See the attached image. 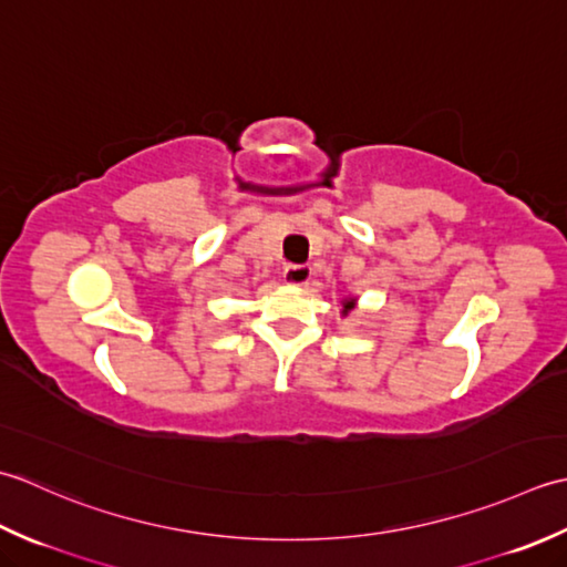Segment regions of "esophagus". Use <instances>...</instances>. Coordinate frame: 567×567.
<instances>
[{"mask_svg":"<svg viewBox=\"0 0 567 567\" xmlns=\"http://www.w3.org/2000/svg\"><path fill=\"white\" fill-rule=\"evenodd\" d=\"M284 279L293 286H303L310 281V267H306V264H288L284 269Z\"/></svg>","mask_w":567,"mask_h":567,"instance_id":"1","label":"esophagus"}]
</instances>
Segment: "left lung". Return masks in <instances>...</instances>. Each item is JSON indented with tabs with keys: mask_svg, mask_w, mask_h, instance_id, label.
I'll list each match as a JSON object with an SVG mask.
<instances>
[{
	"mask_svg": "<svg viewBox=\"0 0 567 567\" xmlns=\"http://www.w3.org/2000/svg\"><path fill=\"white\" fill-rule=\"evenodd\" d=\"M352 306H354V300H348V303H344V310H342V313H344V316H348V310H350Z\"/></svg>",
	"mask_w": 567,
	"mask_h": 567,
	"instance_id": "1",
	"label": "left lung"
}]
</instances>
